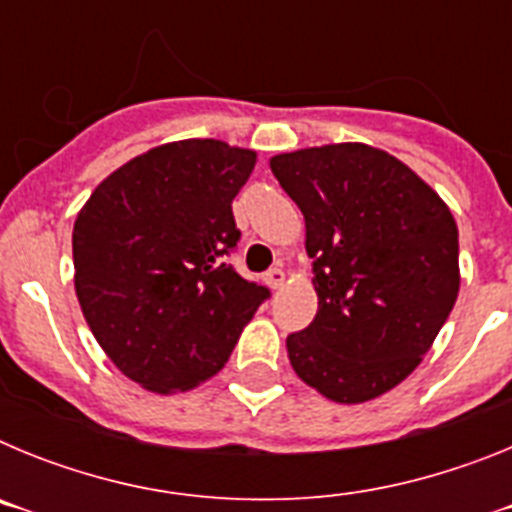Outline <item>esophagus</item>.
Instances as JSON below:
<instances>
[{
	"label": "esophagus",
	"mask_w": 512,
	"mask_h": 512,
	"mask_svg": "<svg viewBox=\"0 0 512 512\" xmlns=\"http://www.w3.org/2000/svg\"><path fill=\"white\" fill-rule=\"evenodd\" d=\"M266 284H269L271 289H282L284 282H287V277H284L282 269H269L266 271Z\"/></svg>",
	"instance_id": "obj_1"
}]
</instances>
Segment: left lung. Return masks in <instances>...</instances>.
Masks as SVG:
<instances>
[{"instance_id": "8db88e82", "label": "left lung", "mask_w": 512, "mask_h": 512, "mask_svg": "<svg viewBox=\"0 0 512 512\" xmlns=\"http://www.w3.org/2000/svg\"><path fill=\"white\" fill-rule=\"evenodd\" d=\"M305 215L318 312L287 338L297 377L341 405L408 379L459 295V230L449 205L400 158L330 143L269 158Z\"/></svg>"}]
</instances>
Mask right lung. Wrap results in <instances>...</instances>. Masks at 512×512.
<instances>
[{"instance_id":"1","label":"right lung","mask_w":512,"mask_h":512,"mask_svg":"<svg viewBox=\"0 0 512 512\" xmlns=\"http://www.w3.org/2000/svg\"><path fill=\"white\" fill-rule=\"evenodd\" d=\"M256 151L215 138L164 143L97 184L74 223V287L102 351L143 390L176 395L215 377L269 289L223 253Z\"/></svg>"}]
</instances>
